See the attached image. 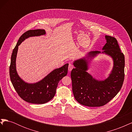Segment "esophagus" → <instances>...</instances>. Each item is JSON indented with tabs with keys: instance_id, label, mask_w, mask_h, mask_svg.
I'll list each match as a JSON object with an SVG mask.
<instances>
[{
	"instance_id": "esophagus-1",
	"label": "esophagus",
	"mask_w": 132,
	"mask_h": 132,
	"mask_svg": "<svg viewBox=\"0 0 132 132\" xmlns=\"http://www.w3.org/2000/svg\"><path fill=\"white\" fill-rule=\"evenodd\" d=\"M73 68H74V65L71 63H69V66H68V70L70 71Z\"/></svg>"
}]
</instances>
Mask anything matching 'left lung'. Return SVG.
<instances>
[{
    "label": "left lung",
    "instance_id": "8db88e82",
    "mask_svg": "<svg viewBox=\"0 0 132 132\" xmlns=\"http://www.w3.org/2000/svg\"><path fill=\"white\" fill-rule=\"evenodd\" d=\"M106 43L101 53L112 57L113 61L112 70L104 80L95 79L87 72L88 60L101 53L91 51L86 57L74 62L75 68L71 71L72 90L74 97L79 103L88 107H100L106 105L120 91L125 79V56L121 52L117 39L105 36Z\"/></svg>",
    "mask_w": 132,
    "mask_h": 132
}]
</instances>
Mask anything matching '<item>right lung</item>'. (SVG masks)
Here are the masks:
<instances>
[{
	"instance_id": "right-lung-1",
	"label": "right lung",
	"mask_w": 132,
	"mask_h": 132,
	"mask_svg": "<svg viewBox=\"0 0 132 132\" xmlns=\"http://www.w3.org/2000/svg\"><path fill=\"white\" fill-rule=\"evenodd\" d=\"M45 34V30L42 29L31 30L23 34L13 50L9 67L11 83L19 96L27 102L35 104L45 103L53 98L59 81L67 75L68 69L69 64H65L59 68L51 71L41 81L34 84L27 83L20 78L16 69L18 46L27 38Z\"/></svg>"
}]
</instances>
